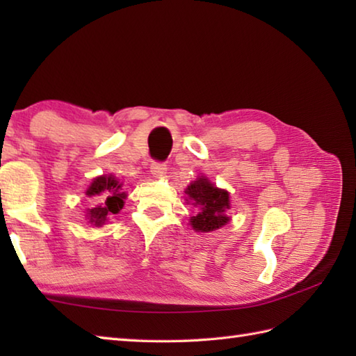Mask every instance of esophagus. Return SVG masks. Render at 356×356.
<instances>
[{
  "label": "esophagus",
  "instance_id": "obj_1",
  "mask_svg": "<svg viewBox=\"0 0 356 356\" xmlns=\"http://www.w3.org/2000/svg\"><path fill=\"white\" fill-rule=\"evenodd\" d=\"M149 170H151V174H153V176L161 177L166 172V165L162 163V162H153L149 166Z\"/></svg>",
  "mask_w": 356,
  "mask_h": 356
}]
</instances>
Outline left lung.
<instances>
[{
	"label": "left lung",
	"mask_w": 356,
	"mask_h": 356,
	"mask_svg": "<svg viewBox=\"0 0 356 356\" xmlns=\"http://www.w3.org/2000/svg\"><path fill=\"white\" fill-rule=\"evenodd\" d=\"M188 197L199 205V214L191 217V225L195 231L209 232L222 228L229 222V217L225 214L229 209V194L225 190H218L207 179H197L186 188Z\"/></svg>",
	"instance_id": "1"
}]
</instances>
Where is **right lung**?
<instances>
[{
	"label": "right lung",
	"instance_id": "obj_1",
	"mask_svg": "<svg viewBox=\"0 0 356 356\" xmlns=\"http://www.w3.org/2000/svg\"><path fill=\"white\" fill-rule=\"evenodd\" d=\"M120 186L122 184H119L113 176L97 177L88 186V197H97V205L87 213L90 222L95 226H102L108 216L118 214L122 209L127 194Z\"/></svg>",
	"mask_w": 356,
	"mask_h": 356
}]
</instances>
